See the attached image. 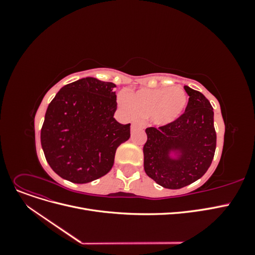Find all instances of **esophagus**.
Here are the masks:
<instances>
[{
	"label": "esophagus",
	"mask_w": 255,
	"mask_h": 255,
	"mask_svg": "<svg viewBox=\"0 0 255 255\" xmlns=\"http://www.w3.org/2000/svg\"><path fill=\"white\" fill-rule=\"evenodd\" d=\"M142 127H141V125H139V123H133L132 125V127H130V129H132V132H134L135 129H137V128H141Z\"/></svg>",
	"instance_id": "esophagus-1"
}]
</instances>
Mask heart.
<instances>
[{
  "instance_id": "1",
  "label": "heart",
  "mask_w": 255,
  "mask_h": 255,
  "mask_svg": "<svg viewBox=\"0 0 255 255\" xmlns=\"http://www.w3.org/2000/svg\"><path fill=\"white\" fill-rule=\"evenodd\" d=\"M118 104L129 118L148 116L154 126H168L179 119L188 105V96L180 87L140 89L118 96Z\"/></svg>"
}]
</instances>
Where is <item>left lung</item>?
Segmentation results:
<instances>
[{
    "label": "left lung",
    "mask_w": 255,
    "mask_h": 255,
    "mask_svg": "<svg viewBox=\"0 0 255 255\" xmlns=\"http://www.w3.org/2000/svg\"><path fill=\"white\" fill-rule=\"evenodd\" d=\"M189 96L185 113L168 126L145 128L143 167L160 186L179 189L203 176L216 150L214 111L197 90L184 86ZM174 152L176 157L171 156Z\"/></svg>",
    "instance_id": "8db88e82"
}]
</instances>
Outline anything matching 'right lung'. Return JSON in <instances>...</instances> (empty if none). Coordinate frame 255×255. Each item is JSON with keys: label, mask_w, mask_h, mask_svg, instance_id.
Here are the masks:
<instances>
[{"label": "right lung", "mask_w": 255, "mask_h": 255, "mask_svg": "<svg viewBox=\"0 0 255 255\" xmlns=\"http://www.w3.org/2000/svg\"><path fill=\"white\" fill-rule=\"evenodd\" d=\"M116 85L85 78L66 85L48 106L41 146L59 176L84 184L109 173L118 146L130 136L128 125L114 118Z\"/></svg>", "instance_id": "add662e5"}]
</instances>
